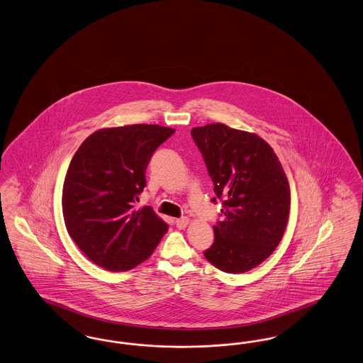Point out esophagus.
Segmentation results:
<instances>
[{"instance_id": "34e87169", "label": "esophagus", "mask_w": 363, "mask_h": 363, "mask_svg": "<svg viewBox=\"0 0 363 363\" xmlns=\"http://www.w3.org/2000/svg\"><path fill=\"white\" fill-rule=\"evenodd\" d=\"M188 218H177V220H175V225H177V228H179V230H184V228H186V225H188Z\"/></svg>"}]
</instances>
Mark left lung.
Segmentation results:
<instances>
[{
    "label": "left lung",
    "instance_id": "1",
    "mask_svg": "<svg viewBox=\"0 0 363 363\" xmlns=\"http://www.w3.org/2000/svg\"><path fill=\"white\" fill-rule=\"evenodd\" d=\"M224 220L203 255L225 273H246L279 245L289 218L290 188L274 150L255 133L213 123L191 130ZM216 197L212 199L216 203Z\"/></svg>",
    "mask_w": 363,
    "mask_h": 363
}]
</instances>
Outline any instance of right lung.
I'll use <instances>...</instances> for the list:
<instances>
[{
  "label": "right lung",
  "mask_w": 363,
  "mask_h": 363,
  "mask_svg": "<svg viewBox=\"0 0 363 363\" xmlns=\"http://www.w3.org/2000/svg\"><path fill=\"white\" fill-rule=\"evenodd\" d=\"M175 130L157 124L102 128L79 145L63 184L62 209L74 243L97 266L127 272L167 233L151 206L135 209L154 151Z\"/></svg>",
  "instance_id": "1"
}]
</instances>
